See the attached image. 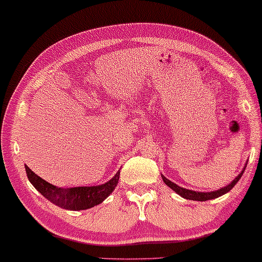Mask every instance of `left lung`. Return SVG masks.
<instances>
[{
    "label": "left lung",
    "mask_w": 262,
    "mask_h": 262,
    "mask_svg": "<svg viewBox=\"0 0 262 262\" xmlns=\"http://www.w3.org/2000/svg\"><path fill=\"white\" fill-rule=\"evenodd\" d=\"M245 169H246V167L243 168L241 173H239L237 177H236L234 180L231 181V184H229V185L225 186V187H222L221 189H218V191H213V192H195V191H192V189L180 187V186H178L177 184H174V182L168 180V179L166 177H163V175H161V177H162L164 184H166L167 186H169V187L173 189V191L177 192L179 195L182 196V198L189 199V200H195V202H206V200L218 198V196L223 195V194H225V193H228L229 191H230V189L234 187L236 184H237L239 179H241L243 173H245Z\"/></svg>",
    "instance_id": "obj_1"
}]
</instances>
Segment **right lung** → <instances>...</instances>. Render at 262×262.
<instances>
[{
    "label": "right lung",
    "mask_w": 262,
    "mask_h": 262,
    "mask_svg": "<svg viewBox=\"0 0 262 262\" xmlns=\"http://www.w3.org/2000/svg\"><path fill=\"white\" fill-rule=\"evenodd\" d=\"M25 168H26L28 180L38 192H40L49 202L55 205L71 211L87 210L101 204L117 187L120 175V170H118L117 174L103 185L91 186V187L60 188L38 177L27 166Z\"/></svg>",
    "instance_id": "obj_1"
}]
</instances>
